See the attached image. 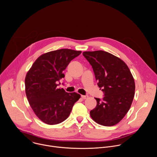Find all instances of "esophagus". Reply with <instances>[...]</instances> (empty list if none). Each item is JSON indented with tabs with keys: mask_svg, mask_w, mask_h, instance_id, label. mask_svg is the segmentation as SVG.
Here are the masks:
<instances>
[{
	"mask_svg": "<svg viewBox=\"0 0 157 157\" xmlns=\"http://www.w3.org/2000/svg\"><path fill=\"white\" fill-rule=\"evenodd\" d=\"M81 98H82V99H86L88 98V96H87V95H85V96L81 95Z\"/></svg>",
	"mask_w": 157,
	"mask_h": 157,
	"instance_id": "1",
	"label": "esophagus"
}]
</instances>
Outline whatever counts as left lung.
Here are the masks:
<instances>
[{"mask_svg": "<svg viewBox=\"0 0 157 157\" xmlns=\"http://www.w3.org/2000/svg\"><path fill=\"white\" fill-rule=\"evenodd\" d=\"M83 56L92 66L98 86L104 93L102 100L95 98L96 107L91 118L104 126H113L126 115L135 94V81L125 63L108 52H84Z\"/></svg>", "mask_w": 157, "mask_h": 157, "instance_id": "left-lung-1", "label": "left lung"}]
</instances>
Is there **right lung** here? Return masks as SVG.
Listing matches in <instances>:
<instances>
[{
  "label": "right lung",
  "instance_id": "obj_1",
  "mask_svg": "<svg viewBox=\"0 0 157 157\" xmlns=\"http://www.w3.org/2000/svg\"><path fill=\"white\" fill-rule=\"evenodd\" d=\"M81 51L60 49L44 53L33 63L25 79V93L38 118L48 125L59 124L70 114L81 95L57 88V82L64 77L63 71Z\"/></svg>",
  "mask_w": 157,
  "mask_h": 157
}]
</instances>
